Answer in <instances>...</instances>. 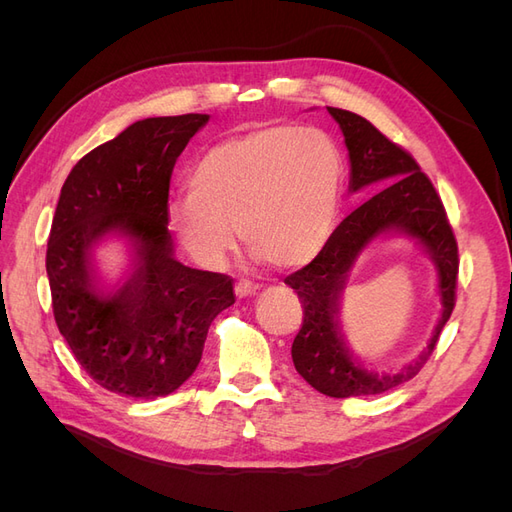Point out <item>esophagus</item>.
<instances>
[{
	"mask_svg": "<svg viewBox=\"0 0 512 512\" xmlns=\"http://www.w3.org/2000/svg\"><path fill=\"white\" fill-rule=\"evenodd\" d=\"M260 290V284H256V282H250V280H239L237 284H235V294L239 299H247V297H252V294H256Z\"/></svg>",
	"mask_w": 512,
	"mask_h": 512,
	"instance_id": "34e87169",
	"label": "esophagus"
}]
</instances>
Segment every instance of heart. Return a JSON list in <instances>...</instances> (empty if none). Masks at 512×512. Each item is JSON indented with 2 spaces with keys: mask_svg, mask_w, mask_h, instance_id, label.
<instances>
[{
  "mask_svg": "<svg viewBox=\"0 0 512 512\" xmlns=\"http://www.w3.org/2000/svg\"><path fill=\"white\" fill-rule=\"evenodd\" d=\"M344 162L318 128L273 123L220 138L194 160L188 194L166 205V224L203 267H220L235 230L277 267L314 260L335 228Z\"/></svg>",
  "mask_w": 512,
  "mask_h": 512,
  "instance_id": "b5f03b06",
  "label": "heart"
}]
</instances>
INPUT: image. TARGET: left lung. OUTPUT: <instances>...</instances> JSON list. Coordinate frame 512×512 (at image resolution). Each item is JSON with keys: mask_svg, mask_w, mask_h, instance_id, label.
I'll list each match as a JSON object with an SVG mask.
<instances>
[{"mask_svg": "<svg viewBox=\"0 0 512 512\" xmlns=\"http://www.w3.org/2000/svg\"><path fill=\"white\" fill-rule=\"evenodd\" d=\"M327 111L339 123L348 147L350 192L367 185H390L354 209L333 230L322 252L284 280L297 290L303 305L301 331L292 342V363L322 395H378L414 378L436 348L455 307L457 241L436 188L410 153L389 141L365 117L333 106H327ZM382 234H406L424 247L437 265L443 303L441 320L426 352L393 375L363 368L345 346L338 327V301L347 271L364 247Z\"/></svg>", "mask_w": 512, "mask_h": 512, "instance_id": "left-lung-1", "label": "left lung"}]
</instances>
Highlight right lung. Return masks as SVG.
I'll return each instance as SVG.
<instances>
[{
  "label": "right lung",
  "mask_w": 512,
  "mask_h": 512,
  "mask_svg": "<svg viewBox=\"0 0 512 512\" xmlns=\"http://www.w3.org/2000/svg\"><path fill=\"white\" fill-rule=\"evenodd\" d=\"M209 115L149 117L76 162L46 247L53 314L76 361L106 391L156 399L188 380L213 318L235 303L232 280L185 267L166 224L170 175ZM126 238L131 273L104 291L93 250Z\"/></svg>",
  "instance_id": "right-lung-1"
}]
</instances>
